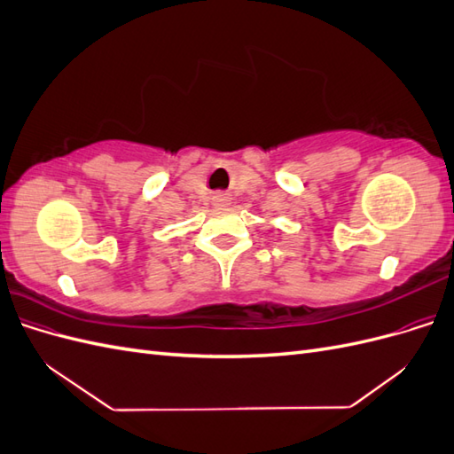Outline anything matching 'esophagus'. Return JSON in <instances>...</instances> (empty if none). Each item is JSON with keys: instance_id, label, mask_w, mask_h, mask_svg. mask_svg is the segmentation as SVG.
Here are the masks:
<instances>
[{"instance_id": "obj_1", "label": "esophagus", "mask_w": 454, "mask_h": 454, "mask_svg": "<svg viewBox=\"0 0 454 454\" xmlns=\"http://www.w3.org/2000/svg\"><path fill=\"white\" fill-rule=\"evenodd\" d=\"M229 202H231L229 195H223V193L214 195V204H215V206H227Z\"/></svg>"}]
</instances>
